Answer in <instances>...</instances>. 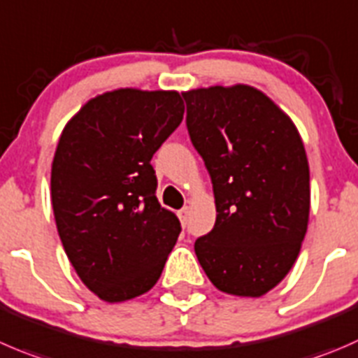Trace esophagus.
I'll list each match as a JSON object with an SVG mask.
<instances>
[{
  "mask_svg": "<svg viewBox=\"0 0 358 358\" xmlns=\"http://www.w3.org/2000/svg\"><path fill=\"white\" fill-rule=\"evenodd\" d=\"M189 213H190V211H189V208H187V206L182 208V210L178 211V218H180V222H182L183 227H185L187 220H189Z\"/></svg>",
  "mask_w": 358,
  "mask_h": 358,
  "instance_id": "esophagus-1",
  "label": "esophagus"
}]
</instances>
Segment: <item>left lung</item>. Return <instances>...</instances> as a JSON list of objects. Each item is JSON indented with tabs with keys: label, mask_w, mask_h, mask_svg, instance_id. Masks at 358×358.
Segmentation results:
<instances>
[{
	"label": "left lung",
	"mask_w": 358,
	"mask_h": 358,
	"mask_svg": "<svg viewBox=\"0 0 358 358\" xmlns=\"http://www.w3.org/2000/svg\"><path fill=\"white\" fill-rule=\"evenodd\" d=\"M182 96L217 206L213 229L194 245L197 260L222 292L260 297L289 275L308 231L310 166L299 131L255 87Z\"/></svg>",
	"instance_id": "left-lung-1"
}]
</instances>
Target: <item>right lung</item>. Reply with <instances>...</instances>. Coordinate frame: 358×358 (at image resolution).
I'll return each mask as SVG.
<instances>
[{"label":"right lung","mask_w":358,"mask_h":358,"mask_svg":"<svg viewBox=\"0 0 358 358\" xmlns=\"http://www.w3.org/2000/svg\"><path fill=\"white\" fill-rule=\"evenodd\" d=\"M183 112L175 91L117 89L89 99L59 138L50 175L59 238L105 303L148 292L182 231L157 201L150 161Z\"/></svg>","instance_id":"right-lung-1"}]
</instances>
